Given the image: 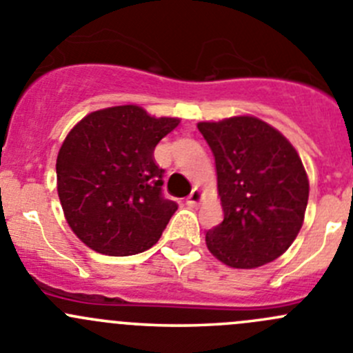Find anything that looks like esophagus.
Returning <instances> with one entry per match:
<instances>
[{
	"label": "esophagus",
	"mask_w": 353,
	"mask_h": 353,
	"mask_svg": "<svg viewBox=\"0 0 353 353\" xmlns=\"http://www.w3.org/2000/svg\"><path fill=\"white\" fill-rule=\"evenodd\" d=\"M200 200H201V191L198 190V188H194V190L191 191L190 196H188L186 203H188V205H191V207H194V205L200 203Z\"/></svg>",
	"instance_id": "obj_1"
}]
</instances>
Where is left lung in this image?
<instances>
[{
    "label": "left lung",
    "mask_w": 353,
    "mask_h": 353,
    "mask_svg": "<svg viewBox=\"0 0 353 353\" xmlns=\"http://www.w3.org/2000/svg\"><path fill=\"white\" fill-rule=\"evenodd\" d=\"M210 146L224 221L205 241L215 259L253 269L286 252L303 224L309 179L292 143L250 115L200 122Z\"/></svg>",
    "instance_id": "1"
}]
</instances>
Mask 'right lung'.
<instances>
[{"mask_svg": "<svg viewBox=\"0 0 353 353\" xmlns=\"http://www.w3.org/2000/svg\"><path fill=\"white\" fill-rule=\"evenodd\" d=\"M179 119H155L136 105L85 115L57 157L58 196L79 239L103 255L152 248L177 203L162 196L155 146Z\"/></svg>", "mask_w": 353, "mask_h": 353, "instance_id": "right-lung-1", "label": "right lung"}]
</instances>
